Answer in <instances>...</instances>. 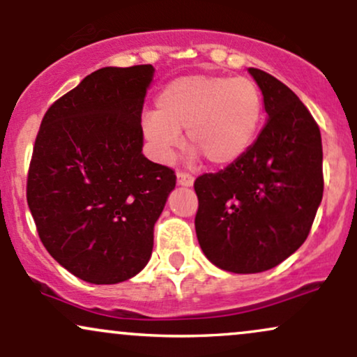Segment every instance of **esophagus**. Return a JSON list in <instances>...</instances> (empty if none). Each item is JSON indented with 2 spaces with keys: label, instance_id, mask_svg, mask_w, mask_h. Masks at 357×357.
Returning a JSON list of instances; mask_svg holds the SVG:
<instances>
[{
  "label": "esophagus",
  "instance_id": "34e87169",
  "mask_svg": "<svg viewBox=\"0 0 357 357\" xmlns=\"http://www.w3.org/2000/svg\"><path fill=\"white\" fill-rule=\"evenodd\" d=\"M192 181H195V178L190 173H183V171H179L178 173V184L179 186H192Z\"/></svg>",
  "mask_w": 357,
  "mask_h": 357
}]
</instances>
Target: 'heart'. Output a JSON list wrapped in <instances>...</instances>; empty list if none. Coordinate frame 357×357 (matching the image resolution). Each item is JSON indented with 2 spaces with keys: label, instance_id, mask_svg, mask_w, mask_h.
Listing matches in <instances>:
<instances>
[{
  "label": "heart",
  "instance_id": "1",
  "mask_svg": "<svg viewBox=\"0 0 357 357\" xmlns=\"http://www.w3.org/2000/svg\"><path fill=\"white\" fill-rule=\"evenodd\" d=\"M264 117L258 85L247 77L186 75L171 80L142 117L146 137L162 158L181 142L179 130L210 165L238 161L255 141Z\"/></svg>",
  "mask_w": 357,
  "mask_h": 357
}]
</instances>
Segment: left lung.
I'll return each instance as SVG.
<instances>
[{"label":"left lung","instance_id":"left-lung-1","mask_svg":"<svg viewBox=\"0 0 357 357\" xmlns=\"http://www.w3.org/2000/svg\"><path fill=\"white\" fill-rule=\"evenodd\" d=\"M264 93L268 121L238 161L196 178L199 247L233 273L273 268L304 243L322 202L317 122L285 84L248 70Z\"/></svg>","mask_w":357,"mask_h":357}]
</instances>
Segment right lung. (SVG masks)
<instances>
[{
	"label": "right lung",
	"instance_id": "1",
	"mask_svg": "<svg viewBox=\"0 0 357 357\" xmlns=\"http://www.w3.org/2000/svg\"><path fill=\"white\" fill-rule=\"evenodd\" d=\"M153 65L96 70L48 107L36 134L26 202L47 252L82 280L119 284L149 261L154 223L176 186L142 154Z\"/></svg>",
	"mask_w": 357,
	"mask_h": 357
}]
</instances>
